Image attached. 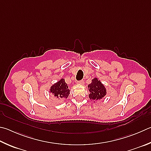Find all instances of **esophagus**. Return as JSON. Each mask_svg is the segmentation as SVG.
Instances as JSON below:
<instances>
[{
	"instance_id": "obj_1",
	"label": "esophagus",
	"mask_w": 151,
	"mask_h": 151,
	"mask_svg": "<svg viewBox=\"0 0 151 151\" xmlns=\"http://www.w3.org/2000/svg\"><path fill=\"white\" fill-rule=\"evenodd\" d=\"M77 84H84V81H79L77 82Z\"/></svg>"
}]
</instances>
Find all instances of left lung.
I'll return each instance as SVG.
<instances>
[{"label":"left lung","instance_id":"1","mask_svg":"<svg viewBox=\"0 0 151 151\" xmlns=\"http://www.w3.org/2000/svg\"><path fill=\"white\" fill-rule=\"evenodd\" d=\"M88 90L90 92L89 98L92 100H99L106 95V89L102 82L97 78L92 80V83L88 84Z\"/></svg>","mask_w":151,"mask_h":151}]
</instances>
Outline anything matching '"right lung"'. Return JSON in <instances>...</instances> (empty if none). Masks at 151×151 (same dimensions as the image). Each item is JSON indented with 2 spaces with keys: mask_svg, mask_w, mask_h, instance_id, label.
I'll use <instances>...</instances> for the list:
<instances>
[{
  "mask_svg": "<svg viewBox=\"0 0 151 151\" xmlns=\"http://www.w3.org/2000/svg\"><path fill=\"white\" fill-rule=\"evenodd\" d=\"M67 84L65 79L61 78L56 83L52 85L50 88V92L57 98H67L70 94V90L68 88Z\"/></svg>",
  "mask_w": 151,
  "mask_h": 151,
  "instance_id": "add662e5",
  "label": "right lung"
}]
</instances>
